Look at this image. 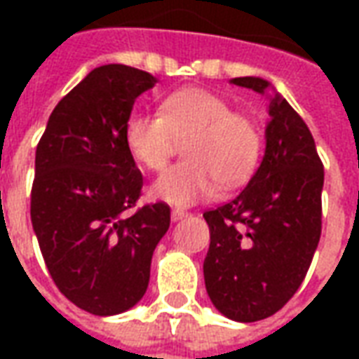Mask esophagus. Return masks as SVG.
I'll use <instances>...</instances> for the list:
<instances>
[{"instance_id":"1","label":"esophagus","mask_w":359,"mask_h":359,"mask_svg":"<svg viewBox=\"0 0 359 359\" xmlns=\"http://www.w3.org/2000/svg\"><path fill=\"white\" fill-rule=\"evenodd\" d=\"M184 217H188L187 211H180V210H172L171 211V219L177 223V221H182Z\"/></svg>"}]
</instances>
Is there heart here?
Listing matches in <instances>:
<instances>
[{"label":"heart","mask_w":359,"mask_h":359,"mask_svg":"<svg viewBox=\"0 0 359 359\" xmlns=\"http://www.w3.org/2000/svg\"><path fill=\"white\" fill-rule=\"evenodd\" d=\"M184 140L188 161L167 169L149 190L156 200L177 208L210 198L219 182L223 188L244 184L262 154V136L254 121L234 113L221 95L202 88L167 95L161 115L134 113L126 121V148L151 171L163 169L177 142Z\"/></svg>","instance_id":"obj_1"}]
</instances>
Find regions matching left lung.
Wrapping results in <instances>:
<instances>
[{
  "mask_svg": "<svg viewBox=\"0 0 359 359\" xmlns=\"http://www.w3.org/2000/svg\"><path fill=\"white\" fill-rule=\"evenodd\" d=\"M231 84L267 95L264 159L248 187L205 211V290L229 319L254 323L277 313L300 288L321 236L323 163L308 125L259 76Z\"/></svg>",
  "mask_w": 359,
  "mask_h": 359,
  "instance_id": "1",
  "label": "left lung"
}]
</instances>
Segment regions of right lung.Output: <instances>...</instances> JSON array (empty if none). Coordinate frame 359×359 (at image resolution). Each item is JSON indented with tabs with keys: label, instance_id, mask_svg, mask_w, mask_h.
I'll use <instances>...</instances> for the list:
<instances>
[{
	"label": "right lung",
	"instance_id": "obj_1",
	"mask_svg": "<svg viewBox=\"0 0 359 359\" xmlns=\"http://www.w3.org/2000/svg\"><path fill=\"white\" fill-rule=\"evenodd\" d=\"M156 82L117 63L90 71L55 105L36 148L32 229L53 283L92 316H117L142 300L171 223L167 203L128 213L142 172L125 126L136 97Z\"/></svg>",
	"mask_w": 359,
	"mask_h": 359
}]
</instances>
